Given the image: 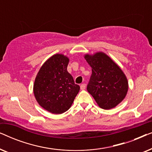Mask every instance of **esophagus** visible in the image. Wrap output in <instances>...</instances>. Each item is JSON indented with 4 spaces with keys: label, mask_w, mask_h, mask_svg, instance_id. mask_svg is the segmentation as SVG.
<instances>
[{
    "label": "esophagus",
    "mask_w": 152,
    "mask_h": 152,
    "mask_svg": "<svg viewBox=\"0 0 152 152\" xmlns=\"http://www.w3.org/2000/svg\"><path fill=\"white\" fill-rule=\"evenodd\" d=\"M80 88H81V90H84V89L86 88V84H84V83H83V84H81Z\"/></svg>",
    "instance_id": "1"
}]
</instances>
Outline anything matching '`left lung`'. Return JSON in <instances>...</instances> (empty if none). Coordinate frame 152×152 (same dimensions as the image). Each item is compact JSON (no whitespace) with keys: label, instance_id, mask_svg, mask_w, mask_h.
I'll return each instance as SVG.
<instances>
[{"label":"left lung","instance_id":"8db88e82","mask_svg":"<svg viewBox=\"0 0 152 152\" xmlns=\"http://www.w3.org/2000/svg\"><path fill=\"white\" fill-rule=\"evenodd\" d=\"M91 66L92 74L87 85V91L99 107L111 109L125 97L128 82L120 68L106 54L97 53L85 55Z\"/></svg>","mask_w":152,"mask_h":152}]
</instances>
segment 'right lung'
<instances>
[{
  "label": "right lung",
  "instance_id": "right-lung-1",
  "mask_svg": "<svg viewBox=\"0 0 152 152\" xmlns=\"http://www.w3.org/2000/svg\"><path fill=\"white\" fill-rule=\"evenodd\" d=\"M69 59L55 55L43 64L34 84V94L41 107L54 114H61L71 107L80 91L67 70Z\"/></svg>",
  "mask_w": 152,
  "mask_h": 152
}]
</instances>
